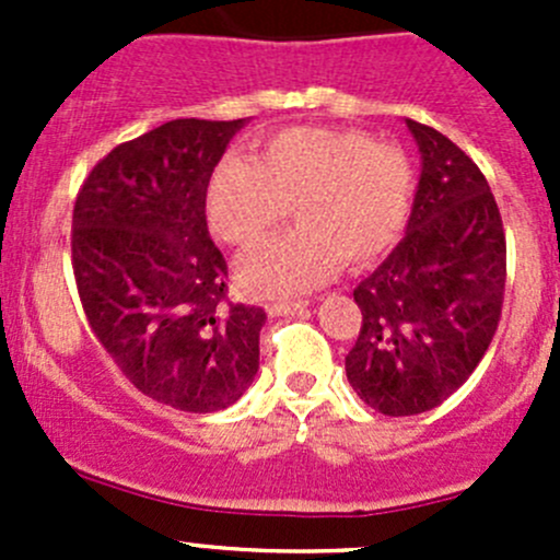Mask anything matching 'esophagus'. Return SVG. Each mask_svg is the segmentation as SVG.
I'll return each instance as SVG.
<instances>
[{"instance_id":"1","label":"esophagus","mask_w":560,"mask_h":560,"mask_svg":"<svg viewBox=\"0 0 560 560\" xmlns=\"http://www.w3.org/2000/svg\"><path fill=\"white\" fill-rule=\"evenodd\" d=\"M268 314L276 316H287V314H303L308 308V301H279V303H268Z\"/></svg>"}]
</instances>
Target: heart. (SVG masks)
I'll return each instance as SVG.
<instances>
[{"label": "heart", "mask_w": 560, "mask_h": 560, "mask_svg": "<svg viewBox=\"0 0 560 560\" xmlns=\"http://www.w3.org/2000/svg\"><path fill=\"white\" fill-rule=\"evenodd\" d=\"M411 165L398 145L360 129L292 127L257 156H224L213 167L206 213L213 233L248 248L295 213L301 228L254 248L241 284L254 295L287 298L319 287L349 265L374 262L398 241L409 217Z\"/></svg>", "instance_id": "b5f03b06"}]
</instances>
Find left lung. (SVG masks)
I'll use <instances>...</instances> for the list:
<instances>
[{
    "label": "left lung",
    "instance_id": "1",
    "mask_svg": "<svg viewBox=\"0 0 560 560\" xmlns=\"http://www.w3.org/2000/svg\"><path fill=\"white\" fill-rule=\"evenodd\" d=\"M422 173L406 235L354 290L363 312L347 354L354 393L389 417L447 400L499 327L506 238L482 171L439 129L406 118Z\"/></svg>",
    "mask_w": 560,
    "mask_h": 560
}]
</instances>
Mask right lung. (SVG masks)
Segmentation results:
<instances>
[{
	"instance_id": "add662e5",
	"label": "right lung",
	"mask_w": 560,
	"mask_h": 560,
	"mask_svg": "<svg viewBox=\"0 0 560 560\" xmlns=\"http://www.w3.org/2000/svg\"><path fill=\"white\" fill-rule=\"evenodd\" d=\"M246 124L175 118L94 165L72 211V270L89 327L149 398L208 415L259 369L265 312L228 298L206 191Z\"/></svg>"
}]
</instances>
